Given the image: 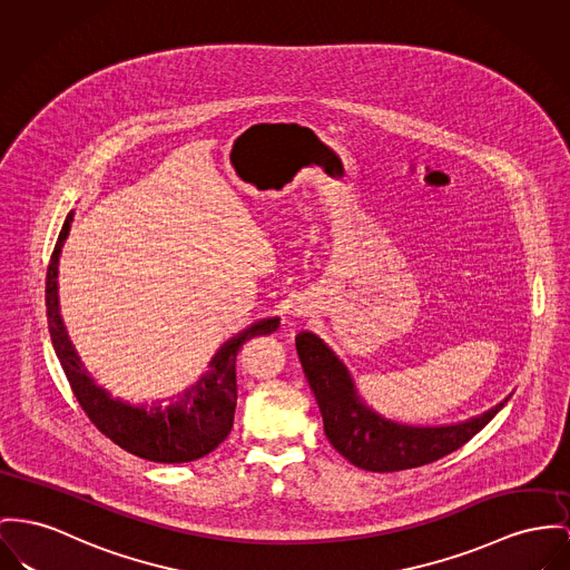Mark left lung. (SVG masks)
Listing matches in <instances>:
<instances>
[{"instance_id": "1", "label": "left lung", "mask_w": 570, "mask_h": 570, "mask_svg": "<svg viewBox=\"0 0 570 570\" xmlns=\"http://www.w3.org/2000/svg\"><path fill=\"white\" fill-rule=\"evenodd\" d=\"M296 350L331 445L354 466L365 471L391 473L415 469L452 454L469 443L508 402H501L482 417L458 425H402L380 417L358 400L347 370L320 337L301 333Z\"/></svg>"}]
</instances>
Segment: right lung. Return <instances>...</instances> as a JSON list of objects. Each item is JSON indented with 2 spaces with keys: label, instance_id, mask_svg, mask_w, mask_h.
Wrapping results in <instances>:
<instances>
[{
  "label": "right lung",
  "instance_id": "obj_1",
  "mask_svg": "<svg viewBox=\"0 0 570 570\" xmlns=\"http://www.w3.org/2000/svg\"><path fill=\"white\" fill-rule=\"evenodd\" d=\"M73 223V214L67 216L58 242L53 246L49 267H47V283H45V306H47V324L53 350L60 358V365L67 374V380L73 389V395L83 409V413L92 421V425L106 434L118 448L129 454L177 464V462H191L196 458L214 452L230 432L235 402H237V382H235V358L242 345L259 337L269 335L278 328V317L264 320L253 324L239 337L230 342L212 358V372L200 379L196 386H191L181 402L175 406L161 409L159 404L145 409V406H129L120 400H112L108 391L95 384L77 358L76 350L69 342L65 324L58 311V294H56V276H58V257L62 253V244L69 235Z\"/></svg>",
  "mask_w": 570,
  "mask_h": 570
}]
</instances>
